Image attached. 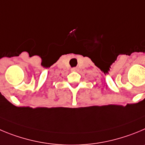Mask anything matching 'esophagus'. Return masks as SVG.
I'll return each instance as SVG.
<instances>
[{
  "instance_id": "1",
  "label": "esophagus",
  "mask_w": 145,
  "mask_h": 145,
  "mask_svg": "<svg viewBox=\"0 0 145 145\" xmlns=\"http://www.w3.org/2000/svg\"><path fill=\"white\" fill-rule=\"evenodd\" d=\"M77 70V69L76 68H73V69H71V71H76Z\"/></svg>"
}]
</instances>
